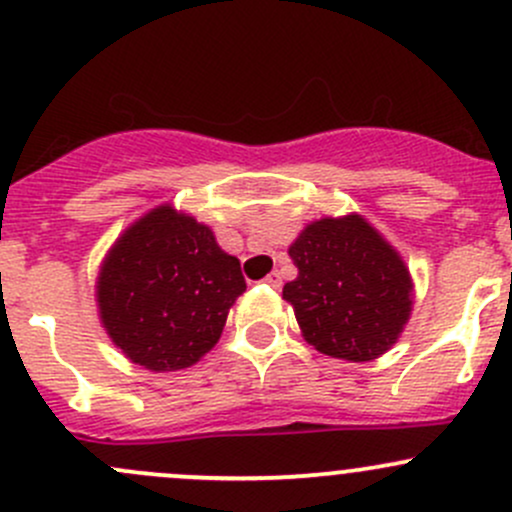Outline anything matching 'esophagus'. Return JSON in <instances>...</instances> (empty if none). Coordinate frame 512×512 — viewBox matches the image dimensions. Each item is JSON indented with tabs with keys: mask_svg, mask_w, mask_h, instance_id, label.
Masks as SVG:
<instances>
[{
	"mask_svg": "<svg viewBox=\"0 0 512 512\" xmlns=\"http://www.w3.org/2000/svg\"><path fill=\"white\" fill-rule=\"evenodd\" d=\"M265 282L270 284L272 289H279V287H282V274H279V272H270V274H267V277H265Z\"/></svg>",
	"mask_w": 512,
	"mask_h": 512,
	"instance_id": "1",
	"label": "esophagus"
}]
</instances>
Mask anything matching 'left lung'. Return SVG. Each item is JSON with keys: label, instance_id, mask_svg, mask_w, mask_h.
I'll list each match as a JSON object with an SVG mask.
<instances>
[{"label": "left lung", "instance_id": "obj_1", "mask_svg": "<svg viewBox=\"0 0 512 512\" xmlns=\"http://www.w3.org/2000/svg\"><path fill=\"white\" fill-rule=\"evenodd\" d=\"M289 255L299 277L282 297L316 351L365 363L397 341L412 309L410 274L360 215L316 220Z\"/></svg>", "mask_w": 512, "mask_h": 512}]
</instances>
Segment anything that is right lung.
<instances>
[{
  "label": "right lung",
  "mask_w": 512,
  "mask_h": 512,
  "mask_svg": "<svg viewBox=\"0 0 512 512\" xmlns=\"http://www.w3.org/2000/svg\"><path fill=\"white\" fill-rule=\"evenodd\" d=\"M245 287L238 257L220 250L206 225L161 206L115 242L98 304L115 346L164 373L211 351Z\"/></svg>",
  "instance_id": "1"
}]
</instances>
